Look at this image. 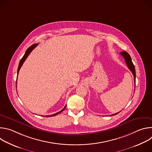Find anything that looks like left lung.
Returning <instances> with one entry per match:
<instances>
[{"instance_id":"left-lung-1","label":"left lung","mask_w":152,"mask_h":152,"mask_svg":"<svg viewBox=\"0 0 152 152\" xmlns=\"http://www.w3.org/2000/svg\"><path fill=\"white\" fill-rule=\"evenodd\" d=\"M120 54L123 56L124 58V60L126 61V65L127 67L129 68V69L131 71V72L132 73L133 75H134V82L135 83V79H136V73H135V66L134 65L132 61V59H131V56L129 55V54L126 52V51H124V52H121L120 53ZM120 113V112H119ZM119 113H116V114H113L111 115H117Z\"/></svg>"}]
</instances>
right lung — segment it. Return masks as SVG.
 I'll use <instances>...</instances> for the list:
<instances>
[{
  "label": "right lung",
  "mask_w": 152,
  "mask_h": 152,
  "mask_svg": "<svg viewBox=\"0 0 152 152\" xmlns=\"http://www.w3.org/2000/svg\"><path fill=\"white\" fill-rule=\"evenodd\" d=\"M38 45V44H34V45H32L31 46H30V47L26 50V51L25 55H23V56L22 57V58L21 59V60H20V62H19L18 69H17V76H18V74L19 70H20V68L21 67V66H22V65H23V64L24 63L26 59L28 58V56H29V55L30 54V53L32 51V50H33L36 46H37ZM66 106H65L61 111H60L59 112H58V113H56V114H53V115H48V116H46V117H53V116H55V115H56L57 114H58L62 113V112L65 110V108H66Z\"/></svg>",
  "instance_id": "1"
}]
</instances>
